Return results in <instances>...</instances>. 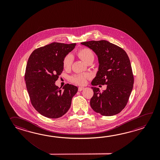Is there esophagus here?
<instances>
[{"mask_svg":"<svg viewBox=\"0 0 160 160\" xmlns=\"http://www.w3.org/2000/svg\"><path fill=\"white\" fill-rule=\"evenodd\" d=\"M85 89V88L84 87H79L78 88V91L79 92H81L82 90H84Z\"/></svg>","mask_w":160,"mask_h":160,"instance_id":"34e87169","label":"esophagus"}]
</instances>
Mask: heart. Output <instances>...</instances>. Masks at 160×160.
I'll use <instances>...</instances> for the list:
<instances>
[{
    "instance_id": "obj_1",
    "label": "heart",
    "mask_w": 160,
    "mask_h": 160,
    "mask_svg": "<svg viewBox=\"0 0 160 160\" xmlns=\"http://www.w3.org/2000/svg\"><path fill=\"white\" fill-rule=\"evenodd\" d=\"M77 55L79 58H81L85 63H88L90 61H94V54L92 50L88 48H82L80 49L78 52ZM72 55H68L65 57L63 61V66L65 69H69L72 66ZM89 78L88 75H75L72 77V81L79 85H84L86 79Z\"/></svg>"
}]
</instances>
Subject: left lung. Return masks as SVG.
I'll list each match as a JSON object with an SVG mask.
<instances>
[{"label": "left lung", "mask_w": 160, "mask_h": 160, "mask_svg": "<svg viewBox=\"0 0 160 160\" xmlns=\"http://www.w3.org/2000/svg\"><path fill=\"white\" fill-rule=\"evenodd\" d=\"M81 44L92 49L98 57V71L92 85H107L102 92L92 87L94 95L90 106L102 116L116 115L125 108L133 90L134 77L128 55L122 48L105 40Z\"/></svg>", "instance_id": "obj_1"}]
</instances>
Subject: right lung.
I'll use <instances>...</instances> for the list:
<instances>
[{"label": "right lung", "mask_w": 160, "mask_h": 160, "mask_svg": "<svg viewBox=\"0 0 160 160\" xmlns=\"http://www.w3.org/2000/svg\"><path fill=\"white\" fill-rule=\"evenodd\" d=\"M76 43H51L35 50L27 61L25 82L31 102L41 115L58 118L70 109L78 88L70 84L62 89L55 85L63 70V61Z\"/></svg>", "instance_id": "obj_1"}]
</instances>
